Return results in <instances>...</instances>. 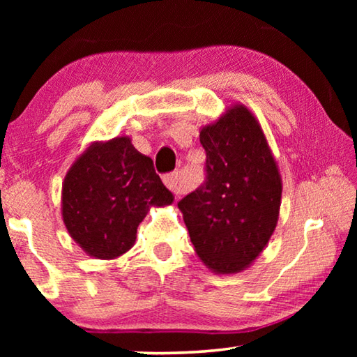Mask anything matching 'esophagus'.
Masks as SVG:
<instances>
[{
    "instance_id": "34e87169",
    "label": "esophagus",
    "mask_w": 357,
    "mask_h": 357,
    "mask_svg": "<svg viewBox=\"0 0 357 357\" xmlns=\"http://www.w3.org/2000/svg\"><path fill=\"white\" fill-rule=\"evenodd\" d=\"M164 184L170 189L173 193H181V185L178 183V173H168L164 176Z\"/></svg>"
}]
</instances>
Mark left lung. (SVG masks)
Here are the masks:
<instances>
[{"label": "left lung", "instance_id": "left-lung-1", "mask_svg": "<svg viewBox=\"0 0 357 357\" xmlns=\"http://www.w3.org/2000/svg\"><path fill=\"white\" fill-rule=\"evenodd\" d=\"M206 183L178 203L198 258L215 274H238L277 227L282 176L261 124L233 104L200 129Z\"/></svg>", "mask_w": 357, "mask_h": 357}]
</instances>
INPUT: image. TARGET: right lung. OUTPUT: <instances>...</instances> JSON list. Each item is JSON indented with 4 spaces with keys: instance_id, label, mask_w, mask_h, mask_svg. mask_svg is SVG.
Here are the masks:
<instances>
[{
    "instance_id": "right-lung-1",
    "label": "right lung",
    "mask_w": 357,
    "mask_h": 357,
    "mask_svg": "<svg viewBox=\"0 0 357 357\" xmlns=\"http://www.w3.org/2000/svg\"><path fill=\"white\" fill-rule=\"evenodd\" d=\"M173 200L153 160L123 135L89 143L74 160L64 176L61 215L83 252L114 259L134 247L137 228L149 209Z\"/></svg>"
}]
</instances>
